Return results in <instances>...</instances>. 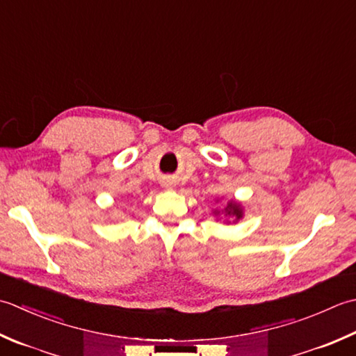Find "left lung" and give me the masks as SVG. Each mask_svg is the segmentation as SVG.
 <instances>
[{
	"label": "left lung",
	"instance_id": "8db88e82",
	"mask_svg": "<svg viewBox=\"0 0 356 356\" xmlns=\"http://www.w3.org/2000/svg\"><path fill=\"white\" fill-rule=\"evenodd\" d=\"M226 213L230 216H235L236 220H239L243 216V210L239 207V204H236V202H229L226 207Z\"/></svg>",
	"mask_w": 356,
	"mask_h": 356
}]
</instances>
